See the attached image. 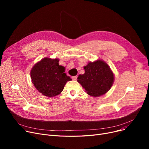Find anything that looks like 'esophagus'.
Masks as SVG:
<instances>
[{"mask_svg": "<svg viewBox=\"0 0 149 149\" xmlns=\"http://www.w3.org/2000/svg\"><path fill=\"white\" fill-rule=\"evenodd\" d=\"M77 79V75H76V76H72V79L74 80H76Z\"/></svg>", "mask_w": 149, "mask_h": 149, "instance_id": "1", "label": "esophagus"}]
</instances>
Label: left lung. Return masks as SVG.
<instances>
[{
	"label": "left lung",
	"mask_w": 149,
	"mask_h": 149,
	"mask_svg": "<svg viewBox=\"0 0 149 149\" xmlns=\"http://www.w3.org/2000/svg\"><path fill=\"white\" fill-rule=\"evenodd\" d=\"M84 74L79 75L77 81L92 97L103 95L111 89L114 81V75L111 68L103 60L89 62L84 67Z\"/></svg>",
	"instance_id": "obj_1"
}]
</instances>
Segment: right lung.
<instances>
[{"label":"right lung","mask_w":149,"mask_h":149,"mask_svg":"<svg viewBox=\"0 0 149 149\" xmlns=\"http://www.w3.org/2000/svg\"><path fill=\"white\" fill-rule=\"evenodd\" d=\"M58 58L46 57L33 67L31 79L37 90L46 97H53L62 92L68 81L72 79L65 73V68L59 65Z\"/></svg>","instance_id":"1"}]
</instances>
